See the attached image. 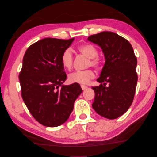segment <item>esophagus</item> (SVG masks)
I'll return each mask as SVG.
<instances>
[{"mask_svg": "<svg viewBox=\"0 0 157 157\" xmlns=\"http://www.w3.org/2000/svg\"><path fill=\"white\" fill-rule=\"evenodd\" d=\"M81 88L83 90H85L86 89H87V87L86 86H84V85H81Z\"/></svg>", "mask_w": 157, "mask_h": 157, "instance_id": "1", "label": "esophagus"}]
</instances>
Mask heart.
<instances>
[{"instance_id":"heart-1","label":"heart","mask_w":157,"mask_h":157,"mask_svg":"<svg viewBox=\"0 0 157 157\" xmlns=\"http://www.w3.org/2000/svg\"><path fill=\"white\" fill-rule=\"evenodd\" d=\"M78 51L89 58L87 66H92L96 68L100 67L103 64V59L101 56H98V49L94 45L92 44H83L78 47ZM74 56L72 51L70 48L65 49L63 52L60 62L62 66L65 69L70 70L73 66ZM95 77L94 71L86 70L83 71H76L71 73L68 76V80L71 83L87 84L90 81Z\"/></svg>"}]
</instances>
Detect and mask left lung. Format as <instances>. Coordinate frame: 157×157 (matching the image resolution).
I'll list each match as a JSON object with an SVG mask.
<instances>
[{"instance_id":"obj_1","label":"left lung","mask_w":157,"mask_h":157,"mask_svg":"<svg viewBox=\"0 0 157 157\" xmlns=\"http://www.w3.org/2000/svg\"><path fill=\"white\" fill-rule=\"evenodd\" d=\"M87 40L101 47L105 59L97 79L100 86L92 87L95 92L92 108L101 116L115 119L132 103L138 80L136 57L128 40L114 32H102Z\"/></svg>"}]
</instances>
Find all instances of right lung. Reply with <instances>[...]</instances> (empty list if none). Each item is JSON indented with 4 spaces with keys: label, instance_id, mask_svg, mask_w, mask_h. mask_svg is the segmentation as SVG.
<instances>
[{
    "label": "right lung",
    "instance_id": "add662e5",
    "mask_svg": "<svg viewBox=\"0 0 157 157\" xmlns=\"http://www.w3.org/2000/svg\"><path fill=\"white\" fill-rule=\"evenodd\" d=\"M74 39L43 38L30 45L24 55L18 76L22 98L33 117L47 127L64 123L83 92L78 83L63 84L67 75L60 58Z\"/></svg>",
    "mask_w": 157,
    "mask_h": 157
}]
</instances>
